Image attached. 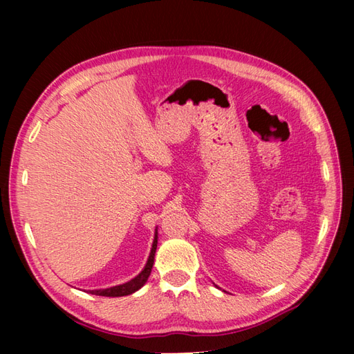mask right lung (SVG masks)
Here are the masks:
<instances>
[{
  "mask_svg": "<svg viewBox=\"0 0 354 354\" xmlns=\"http://www.w3.org/2000/svg\"><path fill=\"white\" fill-rule=\"evenodd\" d=\"M156 245H158V234H155V241L152 245V251L151 255H149V260L145 266V269L142 270L140 274H137L134 279H131L130 282L122 283V285H118V286H112L108 289H95V291H90L94 295H102V297H124V295H130L133 292H136L137 289H140L146 281L149 274L152 272V267H153V259H155V252H156Z\"/></svg>",
  "mask_w": 354,
  "mask_h": 354,
  "instance_id": "obj_1",
  "label": "right lung"
}]
</instances>
